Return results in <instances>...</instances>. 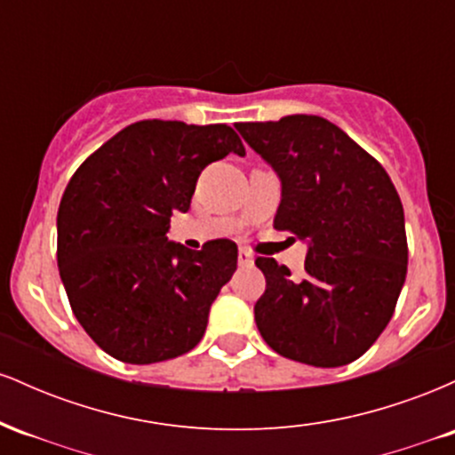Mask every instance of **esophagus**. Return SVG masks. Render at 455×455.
<instances>
[{
	"mask_svg": "<svg viewBox=\"0 0 455 455\" xmlns=\"http://www.w3.org/2000/svg\"><path fill=\"white\" fill-rule=\"evenodd\" d=\"M237 260H239V265H242V267H248V265L254 263V257L248 252V250H239Z\"/></svg>",
	"mask_w": 455,
	"mask_h": 455,
	"instance_id": "1",
	"label": "esophagus"
}]
</instances>
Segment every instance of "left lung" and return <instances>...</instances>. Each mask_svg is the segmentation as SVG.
Segmentation results:
<instances>
[{"label": "left lung", "instance_id": "obj_1", "mask_svg": "<svg viewBox=\"0 0 455 455\" xmlns=\"http://www.w3.org/2000/svg\"><path fill=\"white\" fill-rule=\"evenodd\" d=\"M235 128L280 177L274 228L307 243L299 280L257 259L267 282L254 306L260 336L293 362H355L394 316L409 263L404 210L387 171L318 115Z\"/></svg>", "mask_w": 455, "mask_h": 455}]
</instances>
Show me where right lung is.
Here are the masks:
<instances>
[{"mask_svg": "<svg viewBox=\"0 0 455 455\" xmlns=\"http://www.w3.org/2000/svg\"><path fill=\"white\" fill-rule=\"evenodd\" d=\"M243 156L227 124H130L83 162L57 212V265L72 312L104 353L126 363L180 357L201 342L210 307L237 269V245L169 242L201 171Z\"/></svg>", "mask_w": 455, "mask_h": 455, "instance_id": "obj_1", "label": "right lung"}]
</instances>
